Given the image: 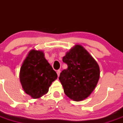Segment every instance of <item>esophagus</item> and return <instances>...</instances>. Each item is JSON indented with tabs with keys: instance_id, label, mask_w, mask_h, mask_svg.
<instances>
[{
	"instance_id": "34e87169",
	"label": "esophagus",
	"mask_w": 123,
	"mask_h": 123,
	"mask_svg": "<svg viewBox=\"0 0 123 123\" xmlns=\"http://www.w3.org/2000/svg\"><path fill=\"white\" fill-rule=\"evenodd\" d=\"M60 73H61V70H58L57 71V74H58V76H60Z\"/></svg>"
}]
</instances>
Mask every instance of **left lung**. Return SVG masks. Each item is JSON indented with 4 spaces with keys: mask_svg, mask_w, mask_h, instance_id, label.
Wrapping results in <instances>:
<instances>
[{
    "mask_svg": "<svg viewBox=\"0 0 123 123\" xmlns=\"http://www.w3.org/2000/svg\"><path fill=\"white\" fill-rule=\"evenodd\" d=\"M62 61L68 68L60 73L59 80L66 96L75 101L87 98L95 88L99 79L98 63L81 45L67 52Z\"/></svg>",
    "mask_w": 123,
    "mask_h": 123,
    "instance_id": "left-lung-1",
    "label": "left lung"
}]
</instances>
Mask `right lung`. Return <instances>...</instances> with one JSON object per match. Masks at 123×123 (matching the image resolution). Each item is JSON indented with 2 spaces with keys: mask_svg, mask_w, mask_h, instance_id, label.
Returning <instances> with one entry per match:
<instances>
[{
  "mask_svg": "<svg viewBox=\"0 0 123 123\" xmlns=\"http://www.w3.org/2000/svg\"><path fill=\"white\" fill-rule=\"evenodd\" d=\"M57 74L44 57L42 51L32 50L24 61L19 72L22 88L32 98L37 99L49 91Z\"/></svg>",
  "mask_w": 123,
  "mask_h": 123,
  "instance_id": "add662e5",
  "label": "right lung"
}]
</instances>
